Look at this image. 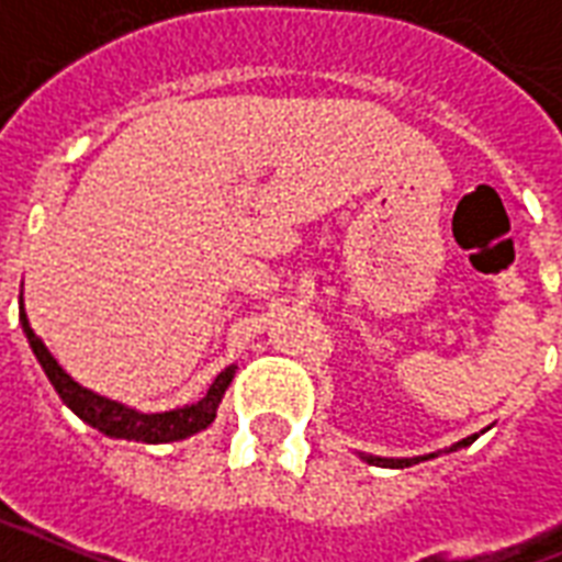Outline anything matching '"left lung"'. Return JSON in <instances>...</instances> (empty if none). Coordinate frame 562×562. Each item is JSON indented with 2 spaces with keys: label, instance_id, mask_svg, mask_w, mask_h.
<instances>
[{
  "label": "left lung",
  "instance_id": "left-lung-1",
  "mask_svg": "<svg viewBox=\"0 0 562 562\" xmlns=\"http://www.w3.org/2000/svg\"><path fill=\"white\" fill-rule=\"evenodd\" d=\"M481 434H474V436H465L462 442H457L451 448V451H457V448H465V445H471L474 439H477ZM430 457H436V453H430ZM430 457H415V460H383V457H366L368 462H374V465H389V469H406V465H415V462H422V460H430Z\"/></svg>",
  "mask_w": 562,
  "mask_h": 562
}]
</instances>
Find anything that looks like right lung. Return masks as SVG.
I'll use <instances>...</instances> for the list:
<instances>
[{"label":"right lung","instance_id":"1","mask_svg":"<svg viewBox=\"0 0 562 562\" xmlns=\"http://www.w3.org/2000/svg\"><path fill=\"white\" fill-rule=\"evenodd\" d=\"M20 321H23V333L25 338H29V345H32L34 357H37V362H41L46 376H49V383L55 385L58 397L70 406L72 413L79 415L81 422H88L91 427L102 430L105 436H114V439H135V442L158 445L177 442V439L200 434V430H205V427L214 422L217 404H221V397H224V392L229 389V383H233L235 376V366H229L226 371L217 374V380H214L212 389L205 392L203 401H196V404L191 406H182V409H173V413H135V409H128V406L117 404V401L93 395L91 389H81V385L55 362L53 353L43 348L41 338L34 336L23 306H20Z\"/></svg>","mask_w":562,"mask_h":562}]
</instances>
